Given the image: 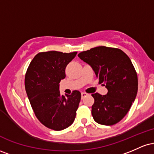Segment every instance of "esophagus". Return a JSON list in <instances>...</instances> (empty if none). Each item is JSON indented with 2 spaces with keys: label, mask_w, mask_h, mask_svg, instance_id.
I'll use <instances>...</instances> for the list:
<instances>
[{
  "label": "esophagus",
  "mask_w": 154,
  "mask_h": 154,
  "mask_svg": "<svg viewBox=\"0 0 154 154\" xmlns=\"http://www.w3.org/2000/svg\"><path fill=\"white\" fill-rule=\"evenodd\" d=\"M88 94V93H84V92H82V93H81V98H82V99H83V98H85V97H86L87 96Z\"/></svg>",
  "instance_id": "esophagus-1"
}]
</instances>
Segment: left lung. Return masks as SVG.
<instances>
[{
	"label": "left lung",
	"instance_id": "obj_1",
	"mask_svg": "<svg viewBox=\"0 0 154 154\" xmlns=\"http://www.w3.org/2000/svg\"><path fill=\"white\" fill-rule=\"evenodd\" d=\"M92 67L99 83H104L106 95L92 94L95 102L92 115L97 123L113 125L125 117L137 93V76L131 60L122 51L98 46L78 54Z\"/></svg>",
	"mask_w": 154,
	"mask_h": 154
}]
</instances>
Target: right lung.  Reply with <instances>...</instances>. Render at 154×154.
Masks as SVG:
<instances>
[{
	"label": "right lung",
	"instance_id": "obj_1",
	"mask_svg": "<svg viewBox=\"0 0 154 154\" xmlns=\"http://www.w3.org/2000/svg\"><path fill=\"white\" fill-rule=\"evenodd\" d=\"M77 52L39 53L29 63L24 79L26 95L39 121L51 130H64L74 122L81 99L75 91L66 98L59 91L66 65Z\"/></svg>",
	"mask_w": 154,
	"mask_h": 154
}]
</instances>
